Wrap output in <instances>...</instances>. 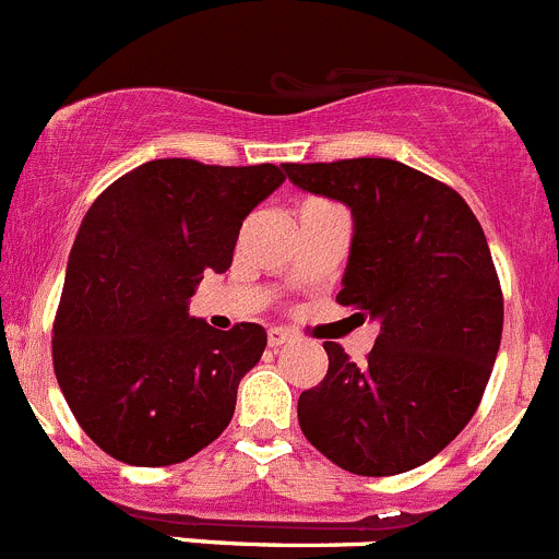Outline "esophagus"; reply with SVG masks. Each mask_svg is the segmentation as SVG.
<instances>
[{"label":"esophagus","instance_id":"esophagus-1","mask_svg":"<svg viewBox=\"0 0 559 559\" xmlns=\"http://www.w3.org/2000/svg\"><path fill=\"white\" fill-rule=\"evenodd\" d=\"M294 337H296V334L288 332V329H283V326L269 329V345H271V348H280V345L294 343Z\"/></svg>","mask_w":559,"mask_h":559}]
</instances>
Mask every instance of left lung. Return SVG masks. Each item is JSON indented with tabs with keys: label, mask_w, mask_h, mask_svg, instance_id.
I'll list each match as a JSON object with an SVG mask.
<instances>
[{
	"label": "left lung",
	"mask_w": 559,
	"mask_h": 559,
	"mask_svg": "<svg viewBox=\"0 0 559 559\" xmlns=\"http://www.w3.org/2000/svg\"><path fill=\"white\" fill-rule=\"evenodd\" d=\"M354 214L337 305L376 318L362 365L323 343L329 370L299 397L307 442L340 469L401 475L442 453L477 412L502 340V288L480 222L453 186L392 158L285 164Z\"/></svg>",
	"instance_id": "obj_1"
}]
</instances>
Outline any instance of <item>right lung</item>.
Segmentation results:
<instances>
[{"label":"right lung","mask_w":559,"mask_h":559,"mask_svg":"<svg viewBox=\"0 0 559 559\" xmlns=\"http://www.w3.org/2000/svg\"><path fill=\"white\" fill-rule=\"evenodd\" d=\"M285 173L156 158L98 194L79 227L55 316V376L84 433L131 466H169L230 425L265 348L260 323L189 318L205 271L230 269L238 230Z\"/></svg>","instance_id":"right-lung-1"}]
</instances>
